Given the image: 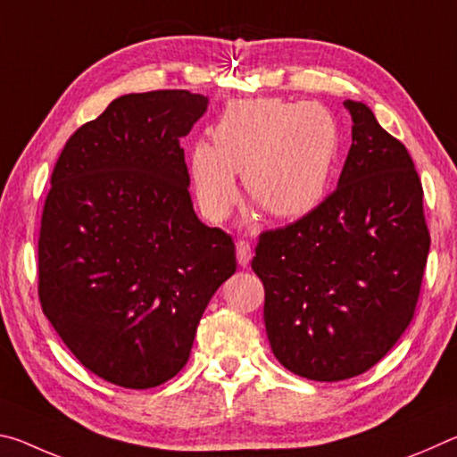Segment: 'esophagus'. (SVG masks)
Instances as JSON below:
<instances>
[{"label": "esophagus", "instance_id": "esophagus-1", "mask_svg": "<svg viewBox=\"0 0 457 457\" xmlns=\"http://www.w3.org/2000/svg\"><path fill=\"white\" fill-rule=\"evenodd\" d=\"M236 253L239 266H247L252 260V245L245 242V239H237L236 242Z\"/></svg>", "mask_w": 457, "mask_h": 457}]
</instances>
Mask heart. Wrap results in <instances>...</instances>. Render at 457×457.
<instances>
[{
  "label": "heart",
  "mask_w": 457,
  "mask_h": 457,
  "mask_svg": "<svg viewBox=\"0 0 457 457\" xmlns=\"http://www.w3.org/2000/svg\"><path fill=\"white\" fill-rule=\"evenodd\" d=\"M213 145L191 154L197 199L210 220L226 218L237 197L236 177L262 212L300 218L320 204L337 159L335 119L316 103L247 100L226 108L212 130Z\"/></svg>",
  "instance_id": "heart-1"
}]
</instances>
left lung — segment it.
<instances>
[{
    "mask_svg": "<svg viewBox=\"0 0 457 457\" xmlns=\"http://www.w3.org/2000/svg\"><path fill=\"white\" fill-rule=\"evenodd\" d=\"M345 108L353 145L338 187L294 223L262 231L252 260L274 357L312 381L357 377L393 349L413 320L431 244L405 145L367 104Z\"/></svg>",
    "mask_w": 457,
    "mask_h": 457,
    "instance_id": "left-lung-1",
    "label": "left lung"
}]
</instances>
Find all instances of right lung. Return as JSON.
Masks as SVG:
<instances>
[{"label":"right lung","mask_w":457,"mask_h":457,"mask_svg":"<svg viewBox=\"0 0 457 457\" xmlns=\"http://www.w3.org/2000/svg\"><path fill=\"white\" fill-rule=\"evenodd\" d=\"M189 90L125 95L68 138L37 239L46 319L84 367L125 389L173 378L236 245L193 212L179 138L204 117Z\"/></svg>","instance_id":"1"}]
</instances>
